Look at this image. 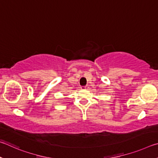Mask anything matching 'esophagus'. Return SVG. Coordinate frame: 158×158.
Returning a JSON list of instances; mask_svg holds the SVG:
<instances>
[{
	"label": "esophagus",
	"instance_id": "1",
	"mask_svg": "<svg viewBox=\"0 0 158 158\" xmlns=\"http://www.w3.org/2000/svg\"><path fill=\"white\" fill-rule=\"evenodd\" d=\"M81 88V89H86L88 88V86H87H87H82Z\"/></svg>",
	"mask_w": 158,
	"mask_h": 158
}]
</instances>
